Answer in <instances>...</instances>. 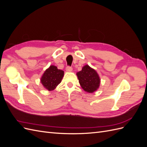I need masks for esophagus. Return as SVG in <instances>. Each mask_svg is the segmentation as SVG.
<instances>
[{
  "label": "esophagus",
  "instance_id": "1",
  "mask_svg": "<svg viewBox=\"0 0 147 147\" xmlns=\"http://www.w3.org/2000/svg\"><path fill=\"white\" fill-rule=\"evenodd\" d=\"M66 71H67V72H72V67H70V66H67Z\"/></svg>",
  "mask_w": 147,
  "mask_h": 147
}]
</instances>
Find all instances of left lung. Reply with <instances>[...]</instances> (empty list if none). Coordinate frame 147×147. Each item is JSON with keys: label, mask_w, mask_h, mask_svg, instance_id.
<instances>
[{"label": "left lung", "mask_w": 147, "mask_h": 147, "mask_svg": "<svg viewBox=\"0 0 147 147\" xmlns=\"http://www.w3.org/2000/svg\"><path fill=\"white\" fill-rule=\"evenodd\" d=\"M77 75L80 84L85 91L92 93L99 87L100 78L98 74L88 65H84Z\"/></svg>", "instance_id": "obj_1"}]
</instances>
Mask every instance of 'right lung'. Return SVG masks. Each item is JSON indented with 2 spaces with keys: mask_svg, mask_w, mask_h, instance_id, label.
<instances>
[{
  "mask_svg": "<svg viewBox=\"0 0 147 147\" xmlns=\"http://www.w3.org/2000/svg\"><path fill=\"white\" fill-rule=\"evenodd\" d=\"M63 76L64 71L58 69L55 65H51L42 75L41 83L48 91H52L61 82Z\"/></svg>",
  "mask_w": 147,
  "mask_h": 147,
  "instance_id": "right-lung-1",
  "label": "right lung"
}]
</instances>
